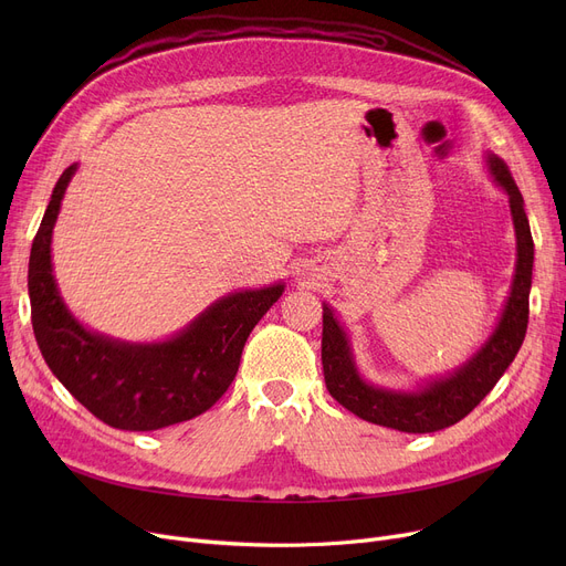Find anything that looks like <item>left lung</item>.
I'll return each instance as SVG.
<instances>
[{
	"instance_id": "left-lung-1",
	"label": "left lung",
	"mask_w": 566,
	"mask_h": 566,
	"mask_svg": "<svg viewBox=\"0 0 566 566\" xmlns=\"http://www.w3.org/2000/svg\"><path fill=\"white\" fill-rule=\"evenodd\" d=\"M486 165L493 184L510 197L516 233V268L507 303H504L495 323V331L478 353H472V358L452 374L424 380L412 390L382 388V385H374L360 374L346 328L335 316V310L323 303L321 360L325 388L346 410L371 424L403 433H433L457 424L493 390L500 376L514 363L525 339L534 263L530 222L521 190L516 188L507 165L497 156H489Z\"/></svg>"
}]
</instances>
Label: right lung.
Wrapping results in <instances>:
<instances>
[{
    "label": "right lung",
    "mask_w": 566,
    "mask_h": 566,
    "mask_svg": "<svg viewBox=\"0 0 566 566\" xmlns=\"http://www.w3.org/2000/svg\"><path fill=\"white\" fill-rule=\"evenodd\" d=\"M77 165L52 190L29 254V301L39 348L59 382L98 420L124 431H156L197 418L235 378L243 346L284 282L222 295L163 342H124L88 331L59 293L52 229Z\"/></svg>",
    "instance_id": "1"
}]
</instances>
